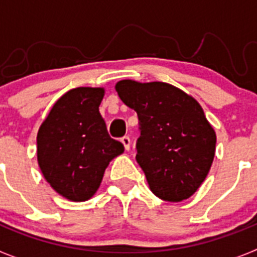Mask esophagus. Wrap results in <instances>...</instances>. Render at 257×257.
I'll use <instances>...</instances> for the list:
<instances>
[{"mask_svg": "<svg viewBox=\"0 0 257 257\" xmlns=\"http://www.w3.org/2000/svg\"><path fill=\"white\" fill-rule=\"evenodd\" d=\"M121 142L122 144H123L124 149H126V151H130V145H131L130 138H128V136H123V138L121 139Z\"/></svg>", "mask_w": 257, "mask_h": 257, "instance_id": "obj_1", "label": "esophagus"}]
</instances>
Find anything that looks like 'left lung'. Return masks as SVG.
<instances>
[{"label":"left lung","mask_w":257,"mask_h":257,"mask_svg":"<svg viewBox=\"0 0 257 257\" xmlns=\"http://www.w3.org/2000/svg\"><path fill=\"white\" fill-rule=\"evenodd\" d=\"M121 100L138 113L136 161L158 198L180 202L205 181L212 165L216 134L196 99L165 82L123 79Z\"/></svg>","instance_id":"left-lung-1"}]
</instances>
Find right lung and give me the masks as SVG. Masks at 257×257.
I'll list each match as a JSON object with an SVG mask.
<instances>
[{"label": "right lung", "instance_id": "add662e5", "mask_svg": "<svg viewBox=\"0 0 257 257\" xmlns=\"http://www.w3.org/2000/svg\"><path fill=\"white\" fill-rule=\"evenodd\" d=\"M101 87L69 90L54 104L37 134V160L47 183L73 202L91 198L109 162L123 153L99 112Z\"/></svg>", "mask_w": 257, "mask_h": 257}]
</instances>
